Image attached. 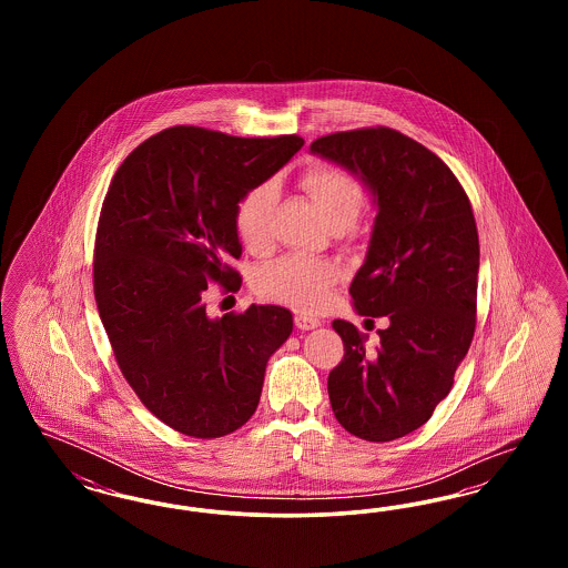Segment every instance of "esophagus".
Segmentation results:
<instances>
[{"instance_id":"obj_1","label":"esophagus","mask_w":568,"mask_h":568,"mask_svg":"<svg viewBox=\"0 0 568 568\" xmlns=\"http://www.w3.org/2000/svg\"><path fill=\"white\" fill-rule=\"evenodd\" d=\"M294 322H296L297 329H315V327H320L322 322L317 320V317H311V315H306V313H297L296 317H294Z\"/></svg>"}]
</instances>
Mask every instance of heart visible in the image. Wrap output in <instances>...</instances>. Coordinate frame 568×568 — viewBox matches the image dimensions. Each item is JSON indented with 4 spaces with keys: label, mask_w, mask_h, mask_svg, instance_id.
<instances>
[{
    "label": "heart",
    "mask_w": 568,
    "mask_h": 568,
    "mask_svg": "<svg viewBox=\"0 0 568 568\" xmlns=\"http://www.w3.org/2000/svg\"><path fill=\"white\" fill-rule=\"evenodd\" d=\"M302 190L308 193L325 223L349 227L359 215L364 195L352 174L336 165L317 163L302 172ZM276 200L272 183H260L244 191L234 209V227L241 243L253 251H266L271 243L268 223ZM338 268L327 260L287 255L255 276V292L264 300L287 304L297 311H317L327 300V290L336 281Z\"/></svg>",
    "instance_id": "heart-1"
}]
</instances>
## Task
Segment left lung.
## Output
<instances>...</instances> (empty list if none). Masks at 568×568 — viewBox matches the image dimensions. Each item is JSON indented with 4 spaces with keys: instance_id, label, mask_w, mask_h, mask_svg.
<instances>
[{
    "instance_id": "obj_1",
    "label": "left lung",
    "mask_w": 568,
    "mask_h": 568,
    "mask_svg": "<svg viewBox=\"0 0 568 568\" xmlns=\"http://www.w3.org/2000/svg\"><path fill=\"white\" fill-rule=\"evenodd\" d=\"M311 153L357 174L377 219L349 294L364 317H387L377 349L334 320L345 355L327 377L338 424L387 443L417 430L449 394L477 317L479 236L456 174L424 144L389 128L322 135ZM373 322V320H371Z\"/></svg>"
}]
</instances>
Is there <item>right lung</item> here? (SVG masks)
<instances>
[{
	"label": "right lung",
	"mask_w": 568,
	"mask_h": 568,
	"mask_svg": "<svg viewBox=\"0 0 568 568\" xmlns=\"http://www.w3.org/2000/svg\"><path fill=\"white\" fill-rule=\"evenodd\" d=\"M302 144L296 134L176 125L135 146L112 176L93 253L100 320L140 403L176 433L219 438L244 426L272 353L292 334L283 306L211 320L204 297L211 283L241 290L236 202Z\"/></svg>",
	"instance_id": "right-lung-1"
}]
</instances>
